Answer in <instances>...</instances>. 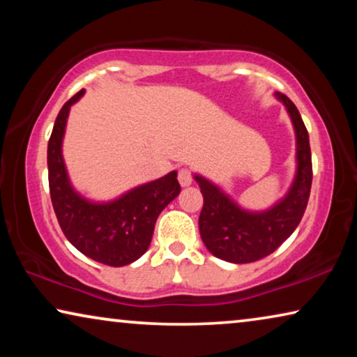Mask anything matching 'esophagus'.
I'll use <instances>...</instances> for the list:
<instances>
[{"mask_svg":"<svg viewBox=\"0 0 357 357\" xmlns=\"http://www.w3.org/2000/svg\"><path fill=\"white\" fill-rule=\"evenodd\" d=\"M177 178H178V183L182 185V187H188V185H192V182H193L192 172H190L188 169H180Z\"/></svg>","mask_w":357,"mask_h":357,"instance_id":"1","label":"esophagus"}]
</instances>
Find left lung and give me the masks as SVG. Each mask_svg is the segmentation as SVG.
I'll list each match as a JSON object with an SVG mask.
<instances>
[{"mask_svg":"<svg viewBox=\"0 0 357 357\" xmlns=\"http://www.w3.org/2000/svg\"><path fill=\"white\" fill-rule=\"evenodd\" d=\"M284 104L296 131L297 170L286 197L266 211L242 209L221 188L202 175H195L204 203L199 213V234L214 257L231 263H252L276 250L299 226L312 187L309 133L289 97L276 92Z\"/></svg>","mask_w":357,"mask_h":357,"instance_id":"left-lung-1","label":"left lung"}]
</instances>
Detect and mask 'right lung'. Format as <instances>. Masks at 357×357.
Segmentation results:
<instances>
[{"label": "right lung", "mask_w": 357, "mask_h": 357, "mask_svg": "<svg viewBox=\"0 0 357 357\" xmlns=\"http://www.w3.org/2000/svg\"><path fill=\"white\" fill-rule=\"evenodd\" d=\"M84 94L77 92L61 107L50 139L47 162L52 204L68 241L81 253L109 266H125L148 250L159 214L178 197L177 172L139 185L109 203H94L71 187L61 154L68 114Z\"/></svg>", "instance_id": "right-lung-1"}]
</instances>
